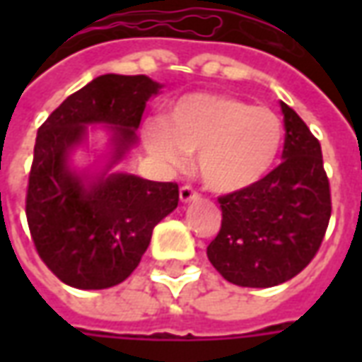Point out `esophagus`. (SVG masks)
Returning <instances> with one entry per match:
<instances>
[{"label":"esophagus","mask_w":362,"mask_h":362,"mask_svg":"<svg viewBox=\"0 0 362 362\" xmlns=\"http://www.w3.org/2000/svg\"><path fill=\"white\" fill-rule=\"evenodd\" d=\"M197 192H194V188L189 186H182L180 188V202L182 204H189V202H196L197 199Z\"/></svg>","instance_id":"1"}]
</instances>
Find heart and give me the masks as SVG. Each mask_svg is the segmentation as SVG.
<instances>
[{"instance_id": "b5f03b06", "label": "heart", "mask_w": 362, "mask_h": 362, "mask_svg": "<svg viewBox=\"0 0 362 362\" xmlns=\"http://www.w3.org/2000/svg\"><path fill=\"white\" fill-rule=\"evenodd\" d=\"M153 157L180 168L197 153V174L215 194H236L266 178L283 147V122L266 106L221 93H189L166 108L165 119L143 124Z\"/></svg>"}]
</instances>
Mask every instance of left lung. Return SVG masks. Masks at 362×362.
I'll return each mask as SVG.
<instances>
[{
	"label": "left lung",
	"instance_id": "8db88e82",
	"mask_svg": "<svg viewBox=\"0 0 362 362\" xmlns=\"http://www.w3.org/2000/svg\"><path fill=\"white\" fill-rule=\"evenodd\" d=\"M281 112L283 163L256 186L219 197L221 230L207 246L213 267L238 287L293 279L318 252L332 215L318 139L285 103Z\"/></svg>",
	"mask_w": 362,
	"mask_h": 362
}]
</instances>
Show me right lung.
Instances as JSON below:
<instances>
[{
	"label": "right lung",
	"mask_w": 362,
	"mask_h": 362,
	"mask_svg": "<svg viewBox=\"0 0 362 362\" xmlns=\"http://www.w3.org/2000/svg\"><path fill=\"white\" fill-rule=\"evenodd\" d=\"M163 87L147 75H100L67 96L36 134L28 228L44 264L69 287L96 291L127 279L153 228L178 207L176 184L118 168L137 145L145 104ZM95 125L107 135L100 150L88 139ZM79 150L93 163L77 165Z\"/></svg>",
	"instance_id": "add662e5"
}]
</instances>
